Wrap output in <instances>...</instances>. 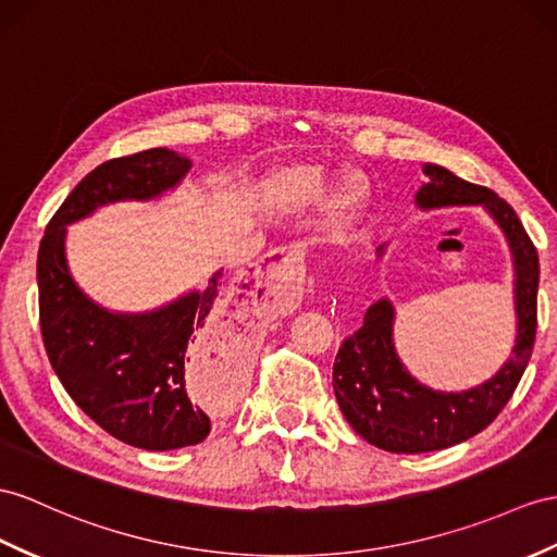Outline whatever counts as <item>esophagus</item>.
Listing matches in <instances>:
<instances>
[{"mask_svg": "<svg viewBox=\"0 0 557 557\" xmlns=\"http://www.w3.org/2000/svg\"><path fill=\"white\" fill-rule=\"evenodd\" d=\"M288 252L283 250V248H276V250H269L264 257H260V260H257L255 264H250V269H248V274H250V278H255V281H260V278H264V274H269V271H274L276 267H281V264H286L288 262Z\"/></svg>", "mask_w": 557, "mask_h": 557, "instance_id": "obj_1", "label": "esophagus"}]
</instances>
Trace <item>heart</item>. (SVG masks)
I'll return each mask as SVG.
<instances>
[{
	"label": "heart",
	"mask_w": 557,
	"mask_h": 557,
	"mask_svg": "<svg viewBox=\"0 0 557 557\" xmlns=\"http://www.w3.org/2000/svg\"><path fill=\"white\" fill-rule=\"evenodd\" d=\"M325 191H329V174H325L323 168L293 165L267 176L260 194H257V200H260L262 210L269 214L293 216L319 206ZM357 202V186L343 184L333 196V210L337 214H347L349 210H355Z\"/></svg>",
	"instance_id": "1"
}]
</instances>
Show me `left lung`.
Segmentation results:
<instances>
[{
	"instance_id": "1",
	"label": "left lung",
	"mask_w": 557,
	"mask_h": 557,
	"mask_svg": "<svg viewBox=\"0 0 557 557\" xmlns=\"http://www.w3.org/2000/svg\"><path fill=\"white\" fill-rule=\"evenodd\" d=\"M428 182L418 188L420 210L482 206L504 232L515 269V317L518 335L508 361L478 387L463 392L432 389L399 361L392 329L395 307L381 297L363 314V325L337 349L333 389L347 423L359 435L392 454H425L478 435L504 411L527 369L536 337L539 255L518 214L504 198L460 180L451 170L425 162ZM385 246L377 248L383 257Z\"/></svg>"
}]
</instances>
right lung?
<instances>
[{
    "label": "right lung",
    "mask_w": 557,
    "mask_h": 557,
    "mask_svg": "<svg viewBox=\"0 0 557 557\" xmlns=\"http://www.w3.org/2000/svg\"><path fill=\"white\" fill-rule=\"evenodd\" d=\"M191 170V160L151 148L91 170L51 216L37 252L39 325L51 369L67 395L108 435L148 451L194 446L210 416L186 389V363L238 359V317L220 300L222 269L206 290L139 314L111 311L77 286L65 262L67 224L120 200H153ZM246 288V286H243Z\"/></svg>",
    "instance_id": "add662e5"
}]
</instances>
